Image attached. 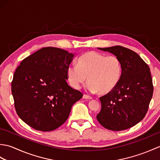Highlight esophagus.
<instances>
[{"mask_svg": "<svg viewBox=\"0 0 160 160\" xmlns=\"http://www.w3.org/2000/svg\"><path fill=\"white\" fill-rule=\"evenodd\" d=\"M83 98H84V99H89V100H91V99H92V97H91V96H88V95L84 94V95H83Z\"/></svg>", "mask_w": 160, "mask_h": 160, "instance_id": "34e87169", "label": "esophagus"}]
</instances>
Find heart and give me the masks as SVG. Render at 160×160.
Wrapping results in <instances>:
<instances>
[{
  "instance_id": "obj_1",
  "label": "heart",
  "mask_w": 160,
  "mask_h": 160,
  "mask_svg": "<svg viewBox=\"0 0 160 160\" xmlns=\"http://www.w3.org/2000/svg\"><path fill=\"white\" fill-rule=\"evenodd\" d=\"M122 65L115 56H105L96 52H89L81 56L78 64L72 63L67 67V78L70 85L80 89L87 80V89L90 92L107 94L113 91L120 81Z\"/></svg>"
}]
</instances>
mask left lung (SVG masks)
Listing matches in <instances>:
<instances>
[{
    "instance_id": "1",
    "label": "left lung",
    "mask_w": 160,
    "mask_h": 160,
    "mask_svg": "<svg viewBox=\"0 0 160 160\" xmlns=\"http://www.w3.org/2000/svg\"><path fill=\"white\" fill-rule=\"evenodd\" d=\"M98 49L120 60L122 74L115 89L100 98L99 123L108 130L122 131L143 120L153 93L150 68L138 53L122 46Z\"/></svg>"
}]
</instances>
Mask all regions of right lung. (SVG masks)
<instances>
[{"label": "right lung", "instance_id": "add662e5", "mask_svg": "<svg viewBox=\"0 0 160 160\" xmlns=\"http://www.w3.org/2000/svg\"><path fill=\"white\" fill-rule=\"evenodd\" d=\"M56 47H44L24 59L12 82L16 113L36 130L53 131L69 117L82 93L67 82V69L74 58Z\"/></svg>", "mask_w": 160, "mask_h": 160}]
</instances>
